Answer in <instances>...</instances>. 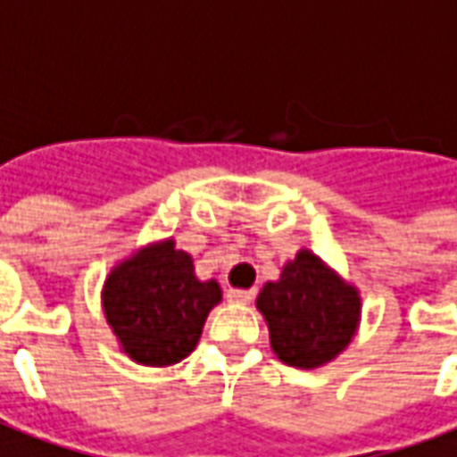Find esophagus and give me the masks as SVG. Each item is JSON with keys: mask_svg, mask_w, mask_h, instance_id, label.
<instances>
[{"mask_svg": "<svg viewBox=\"0 0 457 457\" xmlns=\"http://www.w3.org/2000/svg\"><path fill=\"white\" fill-rule=\"evenodd\" d=\"M228 299L237 304H247L250 299H254V289H228Z\"/></svg>", "mask_w": 457, "mask_h": 457, "instance_id": "esophagus-1", "label": "esophagus"}]
</instances>
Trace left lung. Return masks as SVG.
Masks as SVG:
<instances>
[{
  "mask_svg": "<svg viewBox=\"0 0 457 457\" xmlns=\"http://www.w3.org/2000/svg\"><path fill=\"white\" fill-rule=\"evenodd\" d=\"M257 309L270 327L272 351L296 369H317L349 346L359 327V292L302 250L287 262L279 282H267Z\"/></svg>",
  "mask_w": 457,
  "mask_h": 457,
  "instance_id": "left-lung-1",
  "label": "left lung"
}]
</instances>
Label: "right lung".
<instances>
[{
    "label": "right lung",
    "instance_id": "right-lung-1",
    "mask_svg": "<svg viewBox=\"0 0 457 457\" xmlns=\"http://www.w3.org/2000/svg\"><path fill=\"white\" fill-rule=\"evenodd\" d=\"M220 299V284L200 282L190 254L175 250L173 239L120 262L104 287L108 324L130 359L145 366L183 361Z\"/></svg>",
    "mask_w": 457,
    "mask_h": 457
}]
</instances>
